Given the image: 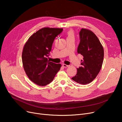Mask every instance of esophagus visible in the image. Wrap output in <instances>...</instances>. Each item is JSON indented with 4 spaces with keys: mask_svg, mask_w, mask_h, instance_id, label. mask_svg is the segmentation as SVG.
<instances>
[{
    "mask_svg": "<svg viewBox=\"0 0 122 122\" xmlns=\"http://www.w3.org/2000/svg\"><path fill=\"white\" fill-rule=\"evenodd\" d=\"M69 66V65H66V64H63V67H64V68H67V67H68Z\"/></svg>",
    "mask_w": 122,
    "mask_h": 122,
    "instance_id": "esophagus-1",
    "label": "esophagus"
}]
</instances>
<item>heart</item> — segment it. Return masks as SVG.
Instances as JSON below:
<instances>
[{
  "label": "heart",
  "instance_id": "b5f03b06",
  "mask_svg": "<svg viewBox=\"0 0 122 122\" xmlns=\"http://www.w3.org/2000/svg\"><path fill=\"white\" fill-rule=\"evenodd\" d=\"M72 37H74V34H73L72 31H70L67 34V38Z\"/></svg>",
  "mask_w": 122,
  "mask_h": 122
}]
</instances>
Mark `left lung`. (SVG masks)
<instances>
[{"mask_svg":"<svg viewBox=\"0 0 122 122\" xmlns=\"http://www.w3.org/2000/svg\"><path fill=\"white\" fill-rule=\"evenodd\" d=\"M80 42L78 54L83 56L81 66L72 78L81 85L92 82L97 76L102 67L104 58V49L98 37L90 30L81 29L79 33Z\"/></svg>","mask_w":122,"mask_h":122,"instance_id":"left-lung-1","label":"left lung"}]
</instances>
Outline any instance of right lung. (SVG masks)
<instances>
[{
  "instance_id": "add662e5",
  "label": "right lung",
  "mask_w": 122,
  "mask_h": 122,
  "mask_svg": "<svg viewBox=\"0 0 122 122\" xmlns=\"http://www.w3.org/2000/svg\"><path fill=\"white\" fill-rule=\"evenodd\" d=\"M63 29L43 28L31 36L25 43L22 62L28 78L36 85L46 86L53 80L61 65L48 60L55 37Z\"/></svg>"
}]
</instances>
